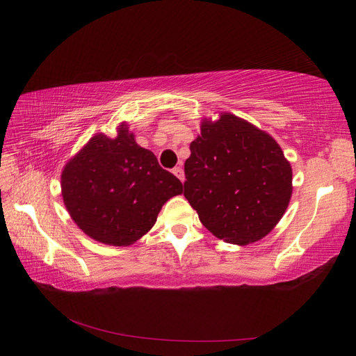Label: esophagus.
Masks as SVG:
<instances>
[{
    "label": "esophagus",
    "mask_w": 356,
    "mask_h": 356,
    "mask_svg": "<svg viewBox=\"0 0 356 356\" xmlns=\"http://www.w3.org/2000/svg\"><path fill=\"white\" fill-rule=\"evenodd\" d=\"M172 172H174V176H176V177L180 180V182H184V180H185V174H184V170L180 168V166H176V168L172 170Z\"/></svg>",
    "instance_id": "obj_1"
}]
</instances>
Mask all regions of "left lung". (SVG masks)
Returning <instances> with one entry per match:
<instances>
[{"instance_id":"8db88e82","label":"left lung","mask_w":356,"mask_h":356,"mask_svg":"<svg viewBox=\"0 0 356 356\" xmlns=\"http://www.w3.org/2000/svg\"><path fill=\"white\" fill-rule=\"evenodd\" d=\"M185 162V193L203 226L232 245L259 241L289 205L292 168L278 143L231 113L203 120Z\"/></svg>"}]
</instances>
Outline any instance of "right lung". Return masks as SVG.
Instances as JSON below:
<instances>
[{"instance_id": "1", "label": "right lung", "mask_w": 356, "mask_h": 356, "mask_svg": "<svg viewBox=\"0 0 356 356\" xmlns=\"http://www.w3.org/2000/svg\"><path fill=\"white\" fill-rule=\"evenodd\" d=\"M61 190L67 211L88 237L128 246L153 228L166 200L182 194V182L122 122L115 139L96 134L67 162Z\"/></svg>"}]
</instances>
